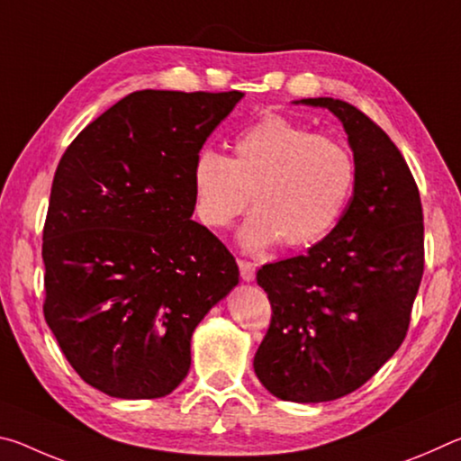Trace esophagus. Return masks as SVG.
<instances>
[{"label":"esophagus","instance_id":"esophagus-1","mask_svg":"<svg viewBox=\"0 0 461 461\" xmlns=\"http://www.w3.org/2000/svg\"><path fill=\"white\" fill-rule=\"evenodd\" d=\"M238 267H240V276L246 280V283H249V280H254L256 276V267L252 262L248 260H238Z\"/></svg>","mask_w":461,"mask_h":461}]
</instances>
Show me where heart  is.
<instances>
[{"mask_svg": "<svg viewBox=\"0 0 461 461\" xmlns=\"http://www.w3.org/2000/svg\"><path fill=\"white\" fill-rule=\"evenodd\" d=\"M354 185L356 158L341 140L283 115L241 131L231 158L205 148L193 162L194 212L209 228H225L254 203L240 231L249 252L280 240L303 248L325 238L346 212Z\"/></svg>", "mask_w": 461, "mask_h": 461, "instance_id": "1", "label": "heart"}]
</instances>
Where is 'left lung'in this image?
I'll return each mask as SVG.
<instances>
[{"instance_id": "left-lung-1", "label": "left lung", "mask_w": 461, "mask_h": 461, "mask_svg": "<svg viewBox=\"0 0 461 461\" xmlns=\"http://www.w3.org/2000/svg\"><path fill=\"white\" fill-rule=\"evenodd\" d=\"M294 104L343 123L356 185L321 241L256 275L272 319L254 372L278 399L325 402L360 388L401 348L423 278V207L401 150L368 115L331 97Z\"/></svg>"}]
</instances>
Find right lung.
<instances>
[{
  "mask_svg": "<svg viewBox=\"0 0 461 461\" xmlns=\"http://www.w3.org/2000/svg\"><path fill=\"white\" fill-rule=\"evenodd\" d=\"M241 91H136L77 136L42 233L44 319L75 372L115 399H160L194 327L240 280L194 212L193 162Z\"/></svg>",
  "mask_w": 461,
  "mask_h": 461,
  "instance_id": "add662e5",
  "label": "right lung"
}]
</instances>
